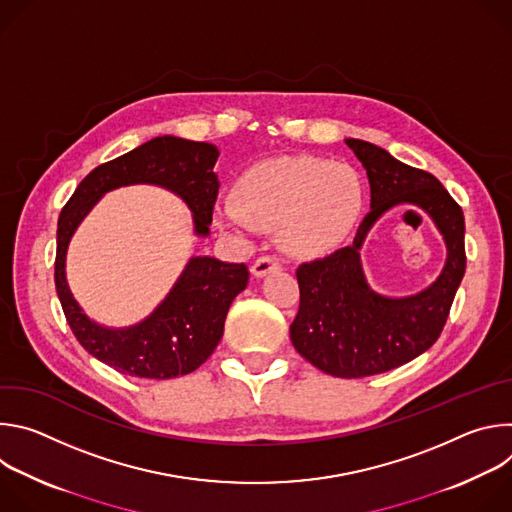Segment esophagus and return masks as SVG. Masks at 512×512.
Masks as SVG:
<instances>
[{"label": "esophagus", "mask_w": 512, "mask_h": 512, "mask_svg": "<svg viewBox=\"0 0 512 512\" xmlns=\"http://www.w3.org/2000/svg\"><path fill=\"white\" fill-rule=\"evenodd\" d=\"M279 267H281V263H279L277 257H273V255H263V257H259V259L253 263L251 271H253L255 277H265L267 273H271V271H275V269H279Z\"/></svg>", "instance_id": "esophagus-1"}]
</instances>
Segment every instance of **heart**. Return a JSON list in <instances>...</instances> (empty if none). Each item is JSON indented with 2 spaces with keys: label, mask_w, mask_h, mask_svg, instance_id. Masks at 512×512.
Instances as JSON below:
<instances>
[{
  "label": "heart",
  "mask_w": 512,
  "mask_h": 512,
  "mask_svg": "<svg viewBox=\"0 0 512 512\" xmlns=\"http://www.w3.org/2000/svg\"><path fill=\"white\" fill-rule=\"evenodd\" d=\"M362 204V180L352 168L294 156L247 170L235 186V198L216 204L214 218L237 231L279 227L287 251L320 257L348 237Z\"/></svg>",
  "instance_id": "obj_1"
}]
</instances>
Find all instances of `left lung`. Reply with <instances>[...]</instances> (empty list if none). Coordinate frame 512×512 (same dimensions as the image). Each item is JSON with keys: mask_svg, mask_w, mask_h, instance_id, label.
Instances as JSON below:
<instances>
[{"mask_svg": "<svg viewBox=\"0 0 512 512\" xmlns=\"http://www.w3.org/2000/svg\"><path fill=\"white\" fill-rule=\"evenodd\" d=\"M346 145L367 170L371 212L352 245L298 267L300 310L289 338L326 375L362 379L401 367L440 338L466 271L464 212L429 172L395 160L369 141L346 139ZM397 203H413L432 216L449 257L441 277L419 295L385 299L363 279L359 247L370 227Z\"/></svg>", "mask_w": 512, "mask_h": 512, "instance_id": "8db88e82", "label": "left lung"}]
</instances>
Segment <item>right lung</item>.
<instances>
[{"mask_svg":"<svg viewBox=\"0 0 512 512\" xmlns=\"http://www.w3.org/2000/svg\"><path fill=\"white\" fill-rule=\"evenodd\" d=\"M216 158L212 143L154 137L97 166L60 212L54 281L66 322L89 354L123 375L162 381L196 371L221 342L227 312L247 287L249 269L245 263L192 257L148 318L129 328H105L83 314L68 289L64 261L70 237L105 192L129 184H156L178 194L192 210L194 233L206 237L218 194Z\"/></svg>","mask_w":512,"mask_h":512,"instance_id":"1","label":"right lung"}]
</instances>
